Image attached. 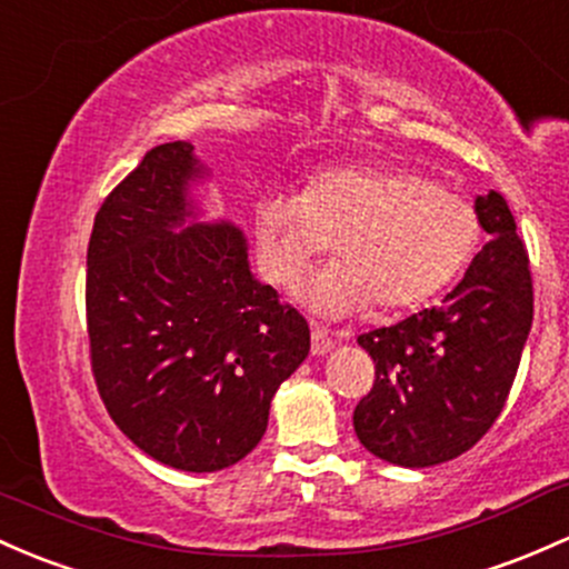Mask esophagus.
<instances>
[{"mask_svg": "<svg viewBox=\"0 0 569 569\" xmlns=\"http://www.w3.org/2000/svg\"><path fill=\"white\" fill-rule=\"evenodd\" d=\"M333 350V339L320 326H311V356H326Z\"/></svg>", "mask_w": 569, "mask_h": 569, "instance_id": "34e87169", "label": "esophagus"}]
</instances>
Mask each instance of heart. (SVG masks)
Masks as SVG:
<instances>
[{"label": "heart", "instance_id": "heart-1", "mask_svg": "<svg viewBox=\"0 0 569 569\" xmlns=\"http://www.w3.org/2000/svg\"><path fill=\"white\" fill-rule=\"evenodd\" d=\"M262 273L292 287L336 238L339 260L301 287L326 317L369 307L405 309L437 296L475 252V206L412 173L331 168L307 192L271 189L254 206Z\"/></svg>", "mask_w": 569, "mask_h": 569}]
</instances>
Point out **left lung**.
Masks as SVG:
<instances>
[{
  "instance_id": "obj_1",
  "label": "left lung",
  "mask_w": 569,
  "mask_h": 569,
  "mask_svg": "<svg viewBox=\"0 0 569 569\" xmlns=\"http://www.w3.org/2000/svg\"><path fill=\"white\" fill-rule=\"evenodd\" d=\"M488 243L439 307L358 336L377 380L352 426L369 453L420 469L467 453L502 412L529 339L531 271L507 200H475Z\"/></svg>"
}]
</instances>
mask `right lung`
<instances>
[{
  "label": "right lung",
  "instance_id": "1",
  "mask_svg": "<svg viewBox=\"0 0 569 569\" xmlns=\"http://www.w3.org/2000/svg\"><path fill=\"white\" fill-rule=\"evenodd\" d=\"M209 168L192 143L151 149L106 198L87 252L91 371L143 453L217 472L252 453L273 393L309 356V326L249 271L230 222H192Z\"/></svg>",
  "mask_w": 569,
  "mask_h": 569
}]
</instances>
